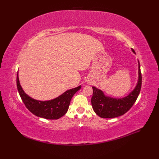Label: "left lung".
Here are the masks:
<instances>
[{"instance_id": "left-lung-1", "label": "left lung", "mask_w": 159, "mask_h": 159, "mask_svg": "<svg viewBox=\"0 0 159 159\" xmlns=\"http://www.w3.org/2000/svg\"><path fill=\"white\" fill-rule=\"evenodd\" d=\"M134 52V50L132 49ZM142 85V75L139 61V81L132 92L122 99H113L105 97L102 91L93 88L91 105L95 113L102 118H114L124 115L132 107L140 93Z\"/></svg>"}]
</instances>
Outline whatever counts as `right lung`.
<instances>
[{
    "label": "right lung",
    "mask_w": 159,
    "mask_h": 159,
    "mask_svg": "<svg viewBox=\"0 0 159 159\" xmlns=\"http://www.w3.org/2000/svg\"><path fill=\"white\" fill-rule=\"evenodd\" d=\"M16 85L19 95L26 107L34 115L47 119H57L68 111L70 101L73 95L80 89L81 85L66 91L57 98L42 102L34 99L26 95L21 88L17 74Z\"/></svg>",
    "instance_id": "obj_1"
}]
</instances>
